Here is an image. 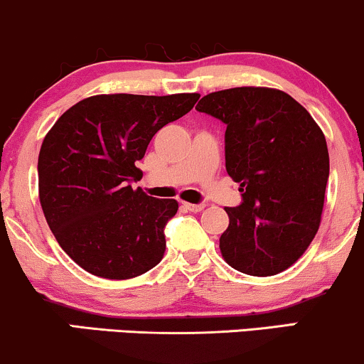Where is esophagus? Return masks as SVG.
Returning a JSON list of instances; mask_svg holds the SVG:
<instances>
[{
	"instance_id": "obj_1",
	"label": "esophagus",
	"mask_w": 364,
	"mask_h": 364,
	"mask_svg": "<svg viewBox=\"0 0 364 364\" xmlns=\"http://www.w3.org/2000/svg\"><path fill=\"white\" fill-rule=\"evenodd\" d=\"M182 204L187 211H192V213H199L204 209V204H191V203H182Z\"/></svg>"
}]
</instances>
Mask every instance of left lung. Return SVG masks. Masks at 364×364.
<instances>
[{"label": "left lung", "instance_id": "obj_1", "mask_svg": "<svg viewBox=\"0 0 364 364\" xmlns=\"http://www.w3.org/2000/svg\"><path fill=\"white\" fill-rule=\"evenodd\" d=\"M226 124V172L242 204L225 208L220 250L233 269L274 276L305 254L318 232L328 181L326 136L305 107L266 87L213 92L196 105Z\"/></svg>", "mask_w": 364, "mask_h": 364}]
</instances>
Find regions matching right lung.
I'll return each instance as SVG.
<instances>
[{"label": "right lung", "instance_id": "1", "mask_svg": "<svg viewBox=\"0 0 364 364\" xmlns=\"http://www.w3.org/2000/svg\"><path fill=\"white\" fill-rule=\"evenodd\" d=\"M199 93L93 95L68 109L38 153V199L61 249L90 274L131 279L164 259L175 199L132 189L153 136L186 115Z\"/></svg>", "mask_w": 364, "mask_h": 364}]
</instances>
